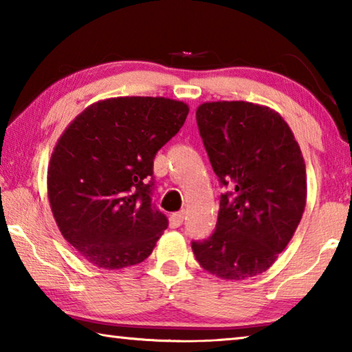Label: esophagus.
Segmentation results:
<instances>
[{"label":"esophagus","mask_w":352,"mask_h":352,"mask_svg":"<svg viewBox=\"0 0 352 352\" xmlns=\"http://www.w3.org/2000/svg\"><path fill=\"white\" fill-rule=\"evenodd\" d=\"M183 219H184V212L183 211L172 214L170 219H169V223H170L172 228H178V226L183 223Z\"/></svg>","instance_id":"1"}]
</instances>
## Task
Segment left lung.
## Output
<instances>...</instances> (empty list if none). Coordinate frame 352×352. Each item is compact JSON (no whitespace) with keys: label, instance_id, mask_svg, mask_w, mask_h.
I'll list each match as a JSON object with an SVG mask.
<instances>
[{"label":"left lung","instance_id":"left-lung-1","mask_svg":"<svg viewBox=\"0 0 352 352\" xmlns=\"http://www.w3.org/2000/svg\"><path fill=\"white\" fill-rule=\"evenodd\" d=\"M222 194L216 231L192 242L200 267L226 281L269 270L287 247L306 208V164L276 110L245 100L204 102L195 111Z\"/></svg>","mask_w":352,"mask_h":352}]
</instances>
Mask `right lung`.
<instances>
[{"instance_id":"1","label":"right lung","mask_w":352,"mask_h":352,"mask_svg":"<svg viewBox=\"0 0 352 352\" xmlns=\"http://www.w3.org/2000/svg\"><path fill=\"white\" fill-rule=\"evenodd\" d=\"M182 100L121 96L79 113L47 164V199L65 241L107 270L151 256L168 228L151 204L153 158L186 121Z\"/></svg>"}]
</instances>
